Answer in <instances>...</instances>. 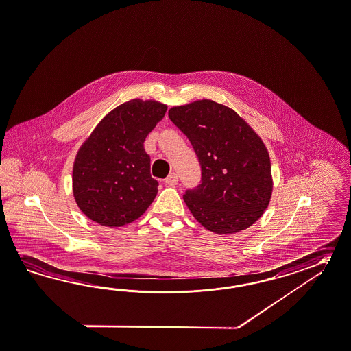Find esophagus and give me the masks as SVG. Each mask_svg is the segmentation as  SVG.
Segmentation results:
<instances>
[{"instance_id": "obj_1", "label": "esophagus", "mask_w": 351, "mask_h": 351, "mask_svg": "<svg viewBox=\"0 0 351 351\" xmlns=\"http://www.w3.org/2000/svg\"><path fill=\"white\" fill-rule=\"evenodd\" d=\"M165 183H167L168 186H176V184H178V176H177L176 173H171V174H169V176L165 178Z\"/></svg>"}]
</instances>
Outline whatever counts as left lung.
I'll return each mask as SVG.
<instances>
[{"label": "left lung", "mask_w": 351, "mask_h": 351, "mask_svg": "<svg viewBox=\"0 0 351 351\" xmlns=\"http://www.w3.org/2000/svg\"><path fill=\"white\" fill-rule=\"evenodd\" d=\"M201 165V184L183 199L199 224L216 234L247 229L269 206L270 156L258 135L233 109L197 100L169 109Z\"/></svg>", "instance_id": "obj_1"}]
</instances>
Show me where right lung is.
<instances>
[{"mask_svg": "<svg viewBox=\"0 0 351 351\" xmlns=\"http://www.w3.org/2000/svg\"><path fill=\"white\" fill-rule=\"evenodd\" d=\"M165 112L167 106L155 100H130L103 118L82 144L73 162L72 189L90 220L122 226L152 205L159 183L150 174L144 141Z\"/></svg>", "mask_w": 351, "mask_h": 351, "instance_id": "obj_1", "label": "right lung"}]
</instances>
